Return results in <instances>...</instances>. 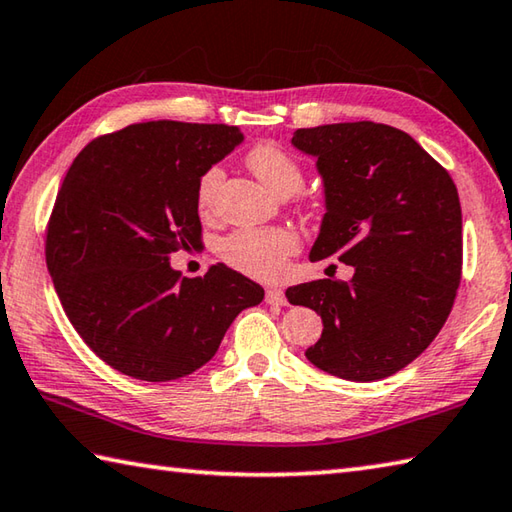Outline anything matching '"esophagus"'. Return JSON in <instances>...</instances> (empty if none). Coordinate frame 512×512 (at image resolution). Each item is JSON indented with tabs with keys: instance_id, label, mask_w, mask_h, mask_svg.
<instances>
[{
	"instance_id": "esophagus-1",
	"label": "esophagus",
	"mask_w": 512,
	"mask_h": 512,
	"mask_svg": "<svg viewBox=\"0 0 512 512\" xmlns=\"http://www.w3.org/2000/svg\"><path fill=\"white\" fill-rule=\"evenodd\" d=\"M266 304H273V306H284L286 304V295L282 288H266V295H264Z\"/></svg>"
}]
</instances>
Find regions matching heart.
I'll return each instance as SVG.
<instances>
[{
    "instance_id": "b5f03b06",
    "label": "heart",
    "mask_w": 512,
    "mask_h": 512,
    "mask_svg": "<svg viewBox=\"0 0 512 512\" xmlns=\"http://www.w3.org/2000/svg\"><path fill=\"white\" fill-rule=\"evenodd\" d=\"M246 165L259 181L277 197H291L302 188L304 167L293 152L284 145L264 141L250 147L246 154ZM224 170L219 165H210L203 170L194 197L201 212L212 210L217 201ZM297 250V237L286 228H241L221 241L219 253L226 262L257 280H277L286 271V259Z\"/></svg>"
}]
</instances>
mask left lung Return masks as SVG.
Returning a JSON list of instances; mask_svg holds the SVG:
<instances>
[{"label": "left lung", "mask_w": 512, "mask_h": 512, "mask_svg": "<svg viewBox=\"0 0 512 512\" xmlns=\"http://www.w3.org/2000/svg\"><path fill=\"white\" fill-rule=\"evenodd\" d=\"M297 150L318 159L327 215L311 262L336 255L349 282L286 288L291 304L322 318L306 349L331 376L371 383L430 347L461 282V203L452 176L410 134L383 123L297 129Z\"/></svg>", "instance_id": "1"}]
</instances>
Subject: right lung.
Wrapping results in <instances>:
<instances>
[{"instance_id": "add662e5", "label": "right lung", "mask_w": 512, "mask_h": 512, "mask_svg": "<svg viewBox=\"0 0 512 512\" xmlns=\"http://www.w3.org/2000/svg\"><path fill=\"white\" fill-rule=\"evenodd\" d=\"M239 127L152 120L94 138L55 197L46 266L85 345L125 376L167 383L206 365L264 288L226 264L183 277L201 246L197 181L241 143Z\"/></svg>"}]
</instances>
